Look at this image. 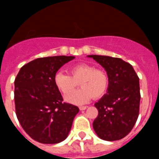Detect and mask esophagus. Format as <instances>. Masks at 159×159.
Returning a JSON list of instances; mask_svg holds the SVG:
<instances>
[{"label":"esophagus","mask_w":159,"mask_h":159,"mask_svg":"<svg viewBox=\"0 0 159 159\" xmlns=\"http://www.w3.org/2000/svg\"><path fill=\"white\" fill-rule=\"evenodd\" d=\"M87 108V106H80L79 109L81 110V111H84V110H86V109Z\"/></svg>","instance_id":"obj_1"}]
</instances>
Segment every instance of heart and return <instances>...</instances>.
<instances>
[{
    "mask_svg": "<svg viewBox=\"0 0 159 159\" xmlns=\"http://www.w3.org/2000/svg\"><path fill=\"white\" fill-rule=\"evenodd\" d=\"M70 75L57 72L54 83L62 94H70L80 83L82 88L65 97L67 102L81 105L87 103L94 97H103L108 89L109 77L104 70L96 68L88 63H78L69 68Z\"/></svg>",
    "mask_w": 159,
    "mask_h": 159,
    "instance_id": "heart-1",
    "label": "heart"
}]
</instances>
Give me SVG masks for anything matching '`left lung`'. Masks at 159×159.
Segmentation results:
<instances>
[{
    "label": "left lung",
    "instance_id": "left-lung-1",
    "mask_svg": "<svg viewBox=\"0 0 159 159\" xmlns=\"http://www.w3.org/2000/svg\"><path fill=\"white\" fill-rule=\"evenodd\" d=\"M104 67L109 77L106 94L95 104L98 116L93 129L99 138L119 140L128 134L139 111V81L132 65L119 57L88 55Z\"/></svg>",
    "mask_w": 159,
    "mask_h": 159
}]
</instances>
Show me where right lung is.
Masks as SVG:
<instances>
[{"mask_svg":"<svg viewBox=\"0 0 159 159\" xmlns=\"http://www.w3.org/2000/svg\"><path fill=\"white\" fill-rule=\"evenodd\" d=\"M73 56L39 57L21 67L15 80V105L19 122L34 140L57 143L67 138L79 109L62 102L54 77Z\"/></svg>","mask_w":159,"mask_h":159,"instance_id":"1","label":"right lung"}]
</instances>
